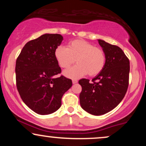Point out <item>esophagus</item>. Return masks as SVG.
<instances>
[{
  "label": "esophagus",
  "mask_w": 146,
  "mask_h": 146,
  "mask_svg": "<svg viewBox=\"0 0 146 146\" xmlns=\"http://www.w3.org/2000/svg\"><path fill=\"white\" fill-rule=\"evenodd\" d=\"M72 82H73V84H75L78 83V80H72Z\"/></svg>",
  "instance_id": "obj_1"
}]
</instances>
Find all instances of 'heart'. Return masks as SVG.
I'll return each instance as SVG.
<instances>
[{
    "label": "heart",
    "mask_w": 146,
    "mask_h": 146,
    "mask_svg": "<svg viewBox=\"0 0 146 146\" xmlns=\"http://www.w3.org/2000/svg\"><path fill=\"white\" fill-rule=\"evenodd\" d=\"M55 58L60 67L69 68L75 62L78 64L64 72L66 77L72 79L86 75L96 76L102 71L106 64V53L102 48L84 40H74L68 43L67 48L58 46L54 51Z\"/></svg>",
    "instance_id": "1"
}]
</instances>
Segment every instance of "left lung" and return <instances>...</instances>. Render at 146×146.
Listing matches in <instances>:
<instances>
[{
	"label": "left lung",
	"mask_w": 146,
	"mask_h": 146,
	"mask_svg": "<svg viewBox=\"0 0 146 146\" xmlns=\"http://www.w3.org/2000/svg\"><path fill=\"white\" fill-rule=\"evenodd\" d=\"M99 44L106 53V64L100 74L89 82L82 79L80 94L81 107L93 115L108 113L124 98L128 86L130 62L121 48L102 40Z\"/></svg>",
	"instance_id": "left-lung-1"
}]
</instances>
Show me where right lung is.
<instances>
[{"mask_svg":"<svg viewBox=\"0 0 146 146\" xmlns=\"http://www.w3.org/2000/svg\"><path fill=\"white\" fill-rule=\"evenodd\" d=\"M62 40L60 34L45 33L28 42L16 60L18 93L25 104L39 115L59 109L63 95L72 86L70 79L54 78L61 73L54 51Z\"/></svg>","mask_w":146,"mask_h":146,"instance_id":"1","label":"right lung"}]
</instances>
